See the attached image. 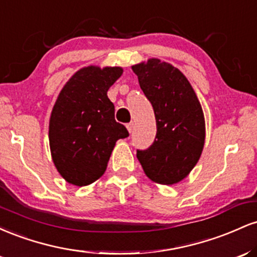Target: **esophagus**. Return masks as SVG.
I'll return each instance as SVG.
<instances>
[{
    "instance_id": "34e87169",
    "label": "esophagus",
    "mask_w": 257,
    "mask_h": 257,
    "mask_svg": "<svg viewBox=\"0 0 257 257\" xmlns=\"http://www.w3.org/2000/svg\"><path fill=\"white\" fill-rule=\"evenodd\" d=\"M126 129H128L129 133H132L133 129H134V123H133V122L128 123V124H126Z\"/></svg>"
}]
</instances>
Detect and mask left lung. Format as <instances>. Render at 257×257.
Returning a JSON list of instances; mask_svg holds the SVG:
<instances>
[{"instance_id": "left-lung-1", "label": "left lung", "mask_w": 257, "mask_h": 257, "mask_svg": "<svg viewBox=\"0 0 257 257\" xmlns=\"http://www.w3.org/2000/svg\"><path fill=\"white\" fill-rule=\"evenodd\" d=\"M139 84L155 111L157 134L151 147L137 152L150 180L161 185L182 181L199 161L205 119L197 94L172 64L150 58L133 65Z\"/></svg>"}]
</instances>
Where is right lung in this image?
<instances>
[{
	"instance_id": "obj_1",
	"label": "right lung",
	"mask_w": 257,
	"mask_h": 257,
	"mask_svg": "<svg viewBox=\"0 0 257 257\" xmlns=\"http://www.w3.org/2000/svg\"><path fill=\"white\" fill-rule=\"evenodd\" d=\"M123 73L119 66L82 67L59 93L49 118L53 163L69 184L87 186L107 168L116 141L129 135L114 119L107 90Z\"/></svg>"
}]
</instances>
